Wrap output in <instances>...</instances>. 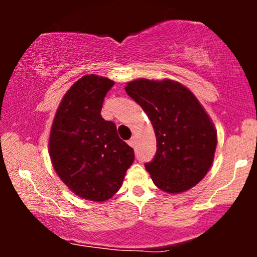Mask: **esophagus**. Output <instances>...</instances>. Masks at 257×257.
Segmentation results:
<instances>
[{"mask_svg":"<svg viewBox=\"0 0 257 257\" xmlns=\"http://www.w3.org/2000/svg\"><path fill=\"white\" fill-rule=\"evenodd\" d=\"M128 144L131 145L132 147H135V144H137V141H135V138H132L131 140L128 141Z\"/></svg>","mask_w":257,"mask_h":257,"instance_id":"34e87169","label":"esophagus"}]
</instances>
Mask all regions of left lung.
Masks as SVG:
<instances>
[{
  "label": "left lung",
  "instance_id": "8db88e82",
  "mask_svg": "<svg viewBox=\"0 0 257 257\" xmlns=\"http://www.w3.org/2000/svg\"><path fill=\"white\" fill-rule=\"evenodd\" d=\"M125 91L155 129L157 152L145 164L153 184L168 193L196 186L210 169L217 144L214 123L200 102L172 79H135L126 83Z\"/></svg>",
  "mask_w": 257,
  "mask_h": 257
}]
</instances>
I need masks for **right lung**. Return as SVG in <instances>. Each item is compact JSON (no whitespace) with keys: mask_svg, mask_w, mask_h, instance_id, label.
Segmentation results:
<instances>
[{"mask_svg":"<svg viewBox=\"0 0 257 257\" xmlns=\"http://www.w3.org/2000/svg\"><path fill=\"white\" fill-rule=\"evenodd\" d=\"M113 81L85 75L66 91L49 137L55 172L81 198L104 202L123 184L134 162V150L117 134L116 124L101 117V107Z\"/></svg>","mask_w":257,"mask_h":257,"instance_id":"right-lung-1","label":"right lung"}]
</instances>
